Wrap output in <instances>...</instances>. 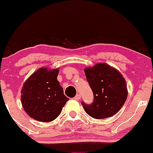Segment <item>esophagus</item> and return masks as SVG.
Listing matches in <instances>:
<instances>
[{
	"instance_id": "1",
	"label": "esophagus",
	"mask_w": 153,
	"mask_h": 153,
	"mask_svg": "<svg viewBox=\"0 0 153 153\" xmlns=\"http://www.w3.org/2000/svg\"><path fill=\"white\" fill-rule=\"evenodd\" d=\"M81 98V96L79 95V94H76V95L75 96V97H74V100H79Z\"/></svg>"
}]
</instances>
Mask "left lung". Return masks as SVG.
Segmentation results:
<instances>
[{
    "mask_svg": "<svg viewBox=\"0 0 153 153\" xmlns=\"http://www.w3.org/2000/svg\"><path fill=\"white\" fill-rule=\"evenodd\" d=\"M84 72L94 97L91 104L82 102L86 113L94 119L108 118L116 114L128 95L122 74L106 63L86 68Z\"/></svg>",
    "mask_w": 153,
    "mask_h": 153,
    "instance_id": "1",
    "label": "left lung"
}]
</instances>
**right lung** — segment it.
Masks as SVG:
<instances>
[{
    "instance_id": "add662e5",
    "label": "right lung",
    "mask_w": 153,
    "mask_h": 153,
    "mask_svg": "<svg viewBox=\"0 0 153 153\" xmlns=\"http://www.w3.org/2000/svg\"><path fill=\"white\" fill-rule=\"evenodd\" d=\"M58 73V69L40 68L24 83L21 103L31 118L40 122L53 121L69 100L57 80Z\"/></svg>"
}]
</instances>
